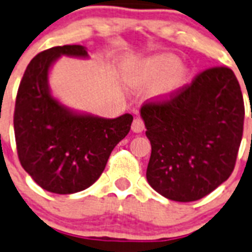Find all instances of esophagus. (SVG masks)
I'll return each instance as SVG.
<instances>
[{
  "instance_id": "esophagus-1",
  "label": "esophagus",
  "mask_w": 252,
  "mask_h": 252,
  "mask_svg": "<svg viewBox=\"0 0 252 252\" xmlns=\"http://www.w3.org/2000/svg\"><path fill=\"white\" fill-rule=\"evenodd\" d=\"M145 129V123L141 118H136V119L133 120V124H132V130L134 133H141L142 130Z\"/></svg>"
}]
</instances>
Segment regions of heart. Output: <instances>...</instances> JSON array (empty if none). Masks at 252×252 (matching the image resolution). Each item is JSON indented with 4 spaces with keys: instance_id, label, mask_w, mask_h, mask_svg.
<instances>
[{
    "instance_id": "obj_1",
    "label": "heart",
    "mask_w": 252,
    "mask_h": 252,
    "mask_svg": "<svg viewBox=\"0 0 252 252\" xmlns=\"http://www.w3.org/2000/svg\"><path fill=\"white\" fill-rule=\"evenodd\" d=\"M179 67V60L174 56H158L146 61L141 66V82L146 84H155L166 79ZM183 79V73L178 71L173 75L170 87H175Z\"/></svg>"
}]
</instances>
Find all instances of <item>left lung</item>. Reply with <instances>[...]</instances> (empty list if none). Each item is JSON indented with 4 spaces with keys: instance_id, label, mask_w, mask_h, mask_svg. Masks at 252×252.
Masks as SVG:
<instances>
[{
    "instance_id": "8db88e82",
    "label": "left lung",
    "mask_w": 252,
    "mask_h": 252,
    "mask_svg": "<svg viewBox=\"0 0 252 252\" xmlns=\"http://www.w3.org/2000/svg\"><path fill=\"white\" fill-rule=\"evenodd\" d=\"M151 143L147 182L164 197L196 201L233 172L244 134L245 103L227 66L200 71L189 84L141 107Z\"/></svg>"
}]
</instances>
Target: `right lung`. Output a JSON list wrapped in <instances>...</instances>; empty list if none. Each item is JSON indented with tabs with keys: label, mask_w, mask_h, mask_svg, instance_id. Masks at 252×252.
<instances>
[{
	"label": "right lung",
	"mask_w": 252,
	"mask_h": 252,
	"mask_svg": "<svg viewBox=\"0 0 252 252\" xmlns=\"http://www.w3.org/2000/svg\"><path fill=\"white\" fill-rule=\"evenodd\" d=\"M61 55L86 58L79 44L48 48L32 59L19 86L14 132L19 161L39 187L70 194L92 186L110 154L129 133L130 114L103 119L71 113L51 96L50 66Z\"/></svg>",
	"instance_id": "add662e5"
}]
</instances>
